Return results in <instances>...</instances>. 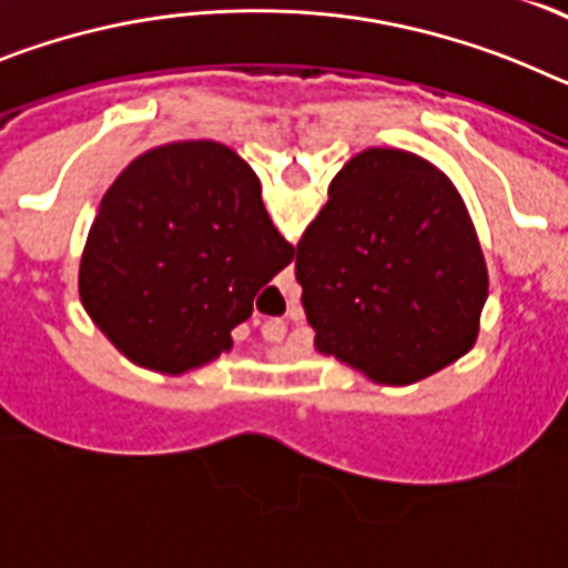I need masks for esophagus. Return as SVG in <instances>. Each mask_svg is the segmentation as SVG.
<instances>
[{
  "instance_id": "34e87169",
  "label": "esophagus",
  "mask_w": 568,
  "mask_h": 568,
  "mask_svg": "<svg viewBox=\"0 0 568 568\" xmlns=\"http://www.w3.org/2000/svg\"><path fill=\"white\" fill-rule=\"evenodd\" d=\"M284 333H287V327H284V324H281V321H275V324H267V327H264V338L267 341H281L284 338Z\"/></svg>"
}]
</instances>
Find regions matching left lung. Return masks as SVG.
Segmentation results:
<instances>
[{
  "label": "left lung",
  "instance_id": "1",
  "mask_svg": "<svg viewBox=\"0 0 568 568\" xmlns=\"http://www.w3.org/2000/svg\"><path fill=\"white\" fill-rule=\"evenodd\" d=\"M315 349L406 386L475 346L489 275L455 184L406 150L369 148L329 184L295 258Z\"/></svg>",
  "mask_w": 568,
  "mask_h": 568
}]
</instances>
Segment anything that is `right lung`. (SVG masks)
Here are the masks:
<instances>
[{"instance_id":"1","label":"right lung","mask_w":568,"mask_h":568,"mask_svg":"<svg viewBox=\"0 0 568 568\" xmlns=\"http://www.w3.org/2000/svg\"><path fill=\"white\" fill-rule=\"evenodd\" d=\"M293 255L235 150L173 142L133 159L104 193L79 295L119 353L182 375L227 353L233 327Z\"/></svg>"}]
</instances>
